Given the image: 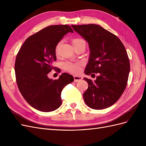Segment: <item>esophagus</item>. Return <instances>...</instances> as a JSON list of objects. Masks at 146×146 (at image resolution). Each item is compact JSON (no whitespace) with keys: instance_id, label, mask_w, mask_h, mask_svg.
<instances>
[{"instance_id":"obj_1","label":"esophagus","mask_w":146,"mask_h":146,"mask_svg":"<svg viewBox=\"0 0 146 146\" xmlns=\"http://www.w3.org/2000/svg\"><path fill=\"white\" fill-rule=\"evenodd\" d=\"M82 77L81 76H74V82H78L79 81H80L82 80Z\"/></svg>"}]
</instances>
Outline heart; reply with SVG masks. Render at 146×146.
<instances>
[{
  "instance_id": "1",
  "label": "heart",
  "mask_w": 146,
  "mask_h": 146,
  "mask_svg": "<svg viewBox=\"0 0 146 146\" xmlns=\"http://www.w3.org/2000/svg\"><path fill=\"white\" fill-rule=\"evenodd\" d=\"M82 42H84V41L80 38H74L72 39V44L74 47L78 46L79 44L81 43ZM60 45V43H58L55 47V52L56 55L58 54ZM81 66H82L81 63H74L68 62V63H64L63 67L64 70H67L68 72L74 73V74H78L80 71Z\"/></svg>"
}]
</instances>
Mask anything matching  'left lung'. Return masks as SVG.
Returning a JSON list of instances; mask_svg holds the SVG:
<instances>
[{
  "mask_svg": "<svg viewBox=\"0 0 146 146\" xmlns=\"http://www.w3.org/2000/svg\"><path fill=\"white\" fill-rule=\"evenodd\" d=\"M88 42L90 55L85 73H99L96 80L84 78L88 83L84 92L85 104L91 108L102 110L116 103L124 91L130 72L125 48L115 35L96 24L72 25Z\"/></svg>",
  "mask_w": 146,
  "mask_h": 146,
  "instance_id": "left-lung-1",
  "label": "left lung"
}]
</instances>
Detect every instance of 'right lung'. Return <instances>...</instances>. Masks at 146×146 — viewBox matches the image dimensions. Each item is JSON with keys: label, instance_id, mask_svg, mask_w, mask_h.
Instances as JSON below:
<instances>
[{"label": "right lung", "instance_id": "add662e5", "mask_svg": "<svg viewBox=\"0 0 146 146\" xmlns=\"http://www.w3.org/2000/svg\"><path fill=\"white\" fill-rule=\"evenodd\" d=\"M73 33L68 25H50L29 37L17 53L15 70L17 86L30 105L39 111L50 112L62 103L61 93L74 77L63 73L57 80L47 74L55 67V47L65 35Z\"/></svg>", "mask_w": 146, "mask_h": 146}]
</instances>
